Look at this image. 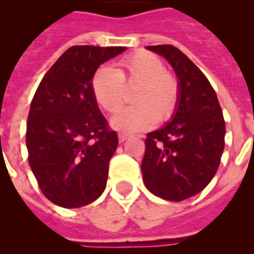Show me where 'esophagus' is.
Returning <instances> with one entry per match:
<instances>
[{
  "mask_svg": "<svg viewBox=\"0 0 254 254\" xmlns=\"http://www.w3.org/2000/svg\"><path fill=\"white\" fill-rule=\"evenodd\" d=\"M127 138H129V135L125 134V133H120V134H119V141H120V142H125V141H127Z\"/></svg>",
  "mask_w": 254,
  "mask_h": 254,
  "instance_id": "1",
  "label": "esophagus"
}]
</instances>
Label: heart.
<instances>
[{
  "label": "heart",
  "mask_w": 254,
  "mask_h": 254,
  "mask_svg": "<svg viewBox=\"0 0 254 254\" xmlns=\"http://www.w3.org/2000/svg\"><path fill=\"white\" fill-rule=\"evenodd\" d=\"M137 84L133 101L112 119L117 130L134 133L146 130L157 121H169L178 109L181 99L179 81L165 69V63L155 54L137 51L120 61L119 69L101 65L92 77V91L96 101L109 113L123 107L127 87Z\"/></svg>",
  "instance_id": "1"
}]
</instances>
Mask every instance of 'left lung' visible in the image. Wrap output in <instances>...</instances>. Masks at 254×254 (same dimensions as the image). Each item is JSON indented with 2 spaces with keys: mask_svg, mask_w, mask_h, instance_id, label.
I'll list each match as a JSON object with an SVG mask.
<instances>
[{
  "mask_svg": "<svg viewBox=\"0 0 254 254\" xmlns=\"http://www.w3.org/2000/svg\"><path fill=\"white\" fill-rule=\"evenodd\" d=\"M146 49L173 65L181 99L173 120L147 133L143 183L165 200L181 201L200 192L215 177L224 150V117L208 79L181 50L171 45Z\"/></svg>",
  "mask_w": 254,
  "mask_h": 254,
  "instance_id": "1",
  "label": "left lung"
}]
</instances>
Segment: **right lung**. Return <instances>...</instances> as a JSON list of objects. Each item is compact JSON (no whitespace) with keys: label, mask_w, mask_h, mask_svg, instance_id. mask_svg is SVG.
Wrapping results in <instances>:
<instances>
[{"label":"right lung","mask_w":254,"mask_h":254,"mask_svg":"<svg viewBox=\"0 0 254 254\" xmlns=\"http://www.w3.org/2000/svg\"><path fill=\"white\" fill-rule=\"evenodd\" d=\"M127 47L72 46L47 71L30 105L26 146L29 165L50 201L79 208L107 186L119 138L99 109L92 77Z\"/></svg>","instance_id":"right-lung-1"}]
</instances>
